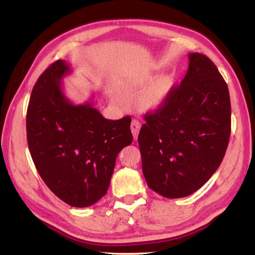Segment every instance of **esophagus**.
<instances>
[{
    "label": "esophagus",
    "mask_w": 255,
    "mask_h": 255,
    "mask_svg": "<svg viewBox=\"0 0 255 255\" xmlns=\"http://www.w3.org/2000/svg\"><path fill=\"white\" fill-rule=\"evenodd\" d=\"M140 127H141V124H140V122H138L137 119H132L131 125H130V129H131V132H132V136H133L134 140H136L138 137Z\"/></svg>",
    "instance_id": "obj_1"
}]
</instances>
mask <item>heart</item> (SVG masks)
<instances>
[{"label": "heart", "instance_id": "1", "mask_svg": "<svg viewBox=\"0 0 255 255\" xmlns=\"http://www.w3.org/2000/svg\"><path fill=\"white\" fill-rule=\"evenodd\" d=\"M152 79L153 75L144 74L134 81L133 83L138 88L146 85L134 97V106L141 112L158 110L163 105L169 97L173 83H174V79L169 74L161 75L153 81Z\"/></svg>", "mask_w": 255, "mask_h": 255}]
</instances>
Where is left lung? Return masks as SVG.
<instances>
[{
    "instance_id": "1",
    "label": "left lung",
    "mask_w": 255,
    "mask_h": 255,
    "mask_svg": "<svg viewBox=\"0 0 255 255\" xmlns=\"http://www.w3.org/2000/svg\"><path fill=\"white\" fill-rule=\"evenodd\" d=\"M187 73L165 103L145 114L138 142L148 186L166 198L196 192L218 169L229 143V90L214 62L189 53Z\"/></svg>"
}]
</instances>
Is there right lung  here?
<instances>
[{
  "mask_svg": "<svg viewBox=\"0 0 255 255\" xmlns=\"http://www.w3.org/2000/svg\"><path fill=\"white\" fill-rule=\"evenodd\" d=\"M70 72L69 64L58 60L38 78L27 108V142L50 191L68 205L82 208L106 194L117 154L132 142L131 118L111 121L92 102H70L61 83Z\"/></svg>",
  "mask_w": 255,
  "mask_h": 255,
  "instance_id": "obj_1",
  "label": "right lung"
}]
</instances>
